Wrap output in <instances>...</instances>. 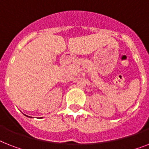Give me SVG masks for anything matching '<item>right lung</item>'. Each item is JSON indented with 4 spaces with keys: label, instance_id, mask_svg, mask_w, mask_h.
Here are the masks:
<instances>
[{
    "label": "right lung",
    "instance_id": "obj_1",
    "mask_svg": "<svg viewBox=\"0 0 149 149\" xmlns=\"http://www.w3.org/2000/svg\"><path fill=\"white\" fill-rule=\"evenodd\" d=\"M25 116H26V115H25Z\"/></svg>",
    "mask_w": 149,
    "mask_h": 149
}]
</instances>
